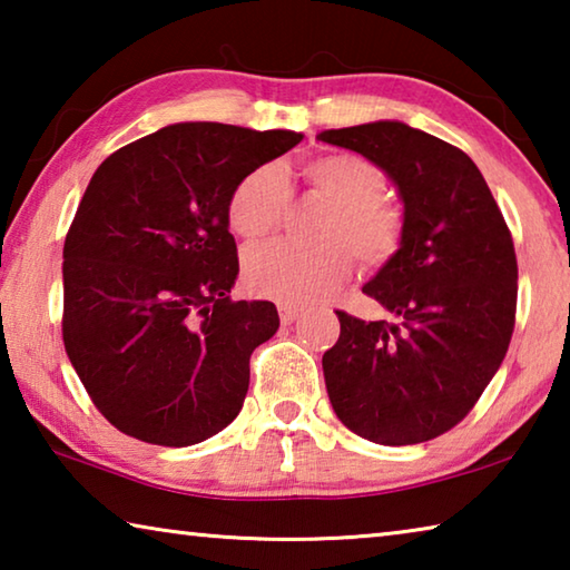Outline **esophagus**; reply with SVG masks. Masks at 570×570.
<instances>
[{
    "mask_svg": "<svg viewBox=\"0 0 570 570\" xmlns=\"http://www.w3.org/2000/svg\"><path fill=\"white\" fill-rule=\"evenodd\" d=\"M298 314H302V308H298V306H286V304L278 306V316H282V324L296 322Z\"/></svg>",
    "mask_w": 570,
    "mask_h": 570,
    "instance_id": "obj_1",
    "label": "esophagus"
}]
</instances>
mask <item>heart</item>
Returning a JSON list of instances; mask_svg holds the SVG:
<instances>
[{
  "mask_svg": "<svg viewBox=\"0 0 570 570\" xmlns=\"http://www.w3.org/2000/svg\"><path fill=\"white\" fill-rule=\"evenodd\" d=\"M304 178L332 200L322 226L324 244L304 246L292 240L250 248L244 258L248 292L286 306L314 304L334 294L350 276L355 250L364 266H382L397 254L404 238L402 210L382 198L387 176L370 158L330 153L304 163ZM292 186L278 163L250 170L238 180L228 200V224L244 238H262L282 224Z\"/></svg>",
  "mask_w": 570,
  "mask_h": 570,
  "instance_id": "obj_1",
  "label": "heart"
}]
</instances>
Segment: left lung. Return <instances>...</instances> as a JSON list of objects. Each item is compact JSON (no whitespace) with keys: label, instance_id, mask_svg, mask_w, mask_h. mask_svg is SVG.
<instances>
[{"label":"left lung","instance_id":"1","mask_svg":"<svg viewBox=\"0 0 570 570\" xmlns=\"http://www.w3.org/2000/svg\"><path fill=\"white\" fill-rule=\"evenodd\" d=\"M316 138L377 163L404 206L400 250L362 288L394 322L336 312L340 340L322 356L330 402L377 445L428 442L475 407L503 364L518 302L513 236L475 163L435 135L377 120Z\"/></svg>","mask_w":570,"mask_h":570}]
</instances>
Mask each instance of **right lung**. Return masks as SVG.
Listing matches in <instances>:
<instances>
[{
  "mask_svg": "<svg viewBox=\"0 0 570 570\" xmlns=\"http://www.w3.org/2000/svg\"><path fill=\"white\" fill-rule=\"evenodd\" d=\"M302 140L294 130L176 122L95 170L65 238L62 340L102 417L186 448L236 420L248 360L278 330L272 302H234L238 180Z\"/></svg>",
  "mask_w": 570,
  "mask_h": 570,
  "instance_id": "1",
  "label": "right lung"
}]
</instances>
